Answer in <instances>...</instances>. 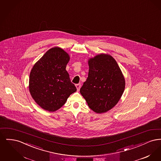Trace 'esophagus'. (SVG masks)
<instances>
[{
  "instance_id": "1",
  "label": "esophagus",
  "mask_w": 161,
  "mask_h": 161,
  "mask_svg": "<svg viewBox=\"0 0 161 161\" xmlns=\"http://www.w3.org/2000/svg\"><path fill=\"white\" fill-rule=\"evenodd\" d=\"M76 87H77V91H79V90H80V87H81V84L78 83V84H76Z\"/></svg>"
}]
</instances>
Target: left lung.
<instances>
[{
	"mask_svg": "<svg viewBox=\"0 0 161 161\" xmlns=\"http://www.w3.org/2000/svg\"><path fill=\"white\" fill-rule=\"evenodd\" d=\"M88 63V77L80 93L93 111L106 112L120 100L125 88L124 78L116 61L109 55H98Z\"/></svg>",
	"mask_w": 161,
	"mask_h": 161,
	"instance_id": "1",
	"label": "left lung"
}]
</instances>
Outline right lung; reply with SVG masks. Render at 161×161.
I'll list each match as a JSON object with an SVG mask.
<instances>
[{"instance_id":"obj_1","label":"right lung","mask_w":161,"mask_h":161,"mask_svg":"<svg viewBox=\"0 0 161 161\" xmlns=\"http://www.w3.org/2000/svg\"><path fill=\"white\" fill-rule=\"evenodd\" d=\"M69 55L62 49H50L33 66L29 89L32 97L43 109L54 112L62 107L77 91L66 70Z\"/></svg>"}]
</instances>
